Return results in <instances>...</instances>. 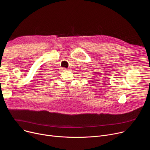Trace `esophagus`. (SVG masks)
Wrapping results in <instances>:
<instances>
[{
	"label": "esophagus",
	"mask_w": 150,
	"mask_h": 150,
	"mask_svg": "<svg viewBox=\"0 0 150 150\" xmlns=\"http://www.w3.org/2000/svg\"><path fill=\"white\" fill-rule=\"evenodd\" d=\"M62 71H67V69L66 68H62Z\"/></svg>",
	"instance_id": "obj_1"
}]
</instances>
